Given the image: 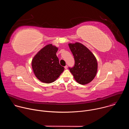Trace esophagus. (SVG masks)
Returning a JSON list of instances; mask_svg holds the SVG:
<instances>
[{"label": "esophagus", "instance_id": "1", "mask_svg": "<svg viewBox=\"0 0 129 129\" xmlns=\"http://www.w3.org/2000/svg\"><path fill=\"white\" fill-rule=\"evenodd\" d=\"M64 68H65V69H67V68H68V66H67V65H66V66L64 67Z\"/></svg>", "mask_w": 129, "mask_h": 129}]
</instances>
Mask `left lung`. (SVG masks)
Segmentation results:
<instances>
[{
  "label": "left lung",
  "instance_id": "8db88e82",
  "mask_svg": "<svg viewBox=\"0 0 129 129\" xmlns=\"http://www.w3.org/2000/svg\"><path fill=\"white\" fill-rule=\"evenodd\" d=\"M69 48L74 57L75 64L69 67L75 80L79 84L86 85L95 78L98 70V62L94 54L82 44L69 43Z\"/></svg>",
  "mask_w": 129,
  "mask_h": 129
}]
</instances>
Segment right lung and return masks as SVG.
I'll use <instances>...</instances> for the list:
<instances>
[{"label":"right lung","instance_id":"obj_1","mask_svg":"<svg viewBox=\"0 0 129 129\" xmlns=\"http://www.w3.org/2000/svg\"><path fill=\"white\" fill-rule=\"evenodd\" d=\"M58 47L48 44L42 48L32 60L34 74L41 82L51 83L56 81L64 70L56 55Z\"/></svg>","mask_w":129,"mask_h":129}]
</instances>
